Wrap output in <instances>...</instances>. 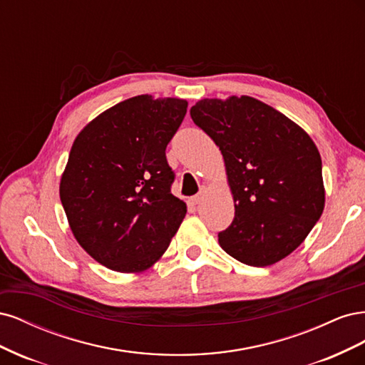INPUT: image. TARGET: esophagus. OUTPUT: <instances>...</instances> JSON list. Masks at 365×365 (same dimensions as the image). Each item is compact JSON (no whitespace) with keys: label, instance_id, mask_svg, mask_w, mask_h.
Segmentation results:
<instances>
[{"label":"esophagus","instance_id":"obj_1","mask_svg":"<svg viewBox=\"0 0 365 365\" xmlns=\"http://www.w3.org/2000/svg\"><path fill=\"white\" fill-rule=\"evenodd\" d=\"M202 197H204V195H202V192L201 193H197V195H195V196H192L190 197V201H192V204H200L201 201H202Z\"/></svg>","mask_w":365,"mask_h":365}]
</instances>
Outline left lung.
Segmentation results:
<instances>
[{
	"label": "left lung",
	"mask_w": 365,
	"mask_h": 365,
	"mask_svg": "<svg viewBox=\"0 0 365 365\" xmlns=\"http://www.w3.org/2000/svg\"><path fill=\"white\" fill-rule=\"evenodd\" d=\"M192 120L222 153L235 219L219 245L250 267H268L302 244L324 210L323 164L312 138L248 96L202 98Z\"/></svg>",
	"instance_id": "left-lung-1"
}]
</instances>
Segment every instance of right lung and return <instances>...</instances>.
I'll list each match as a JSON object with an SVG mask.
<instances>
[{
  "label": "right lung",
  "instance_id": "add662e5",
  "mask_svg": "<svg viewBox=\"0 0 365 365\" xmlns=\"http://www.w3.org/2000/svg\"><path fill=\"white\" fill-rule=\"evenodd\" d=\"M185 113L182 98L137 96L106 109L73 143L61 202L76 240L109 269H148L182 222L187 207L170 192L165 148Z\"/></svg>",
  "mask_w": 365,
  "mask_h": 365
}]
</instances>
